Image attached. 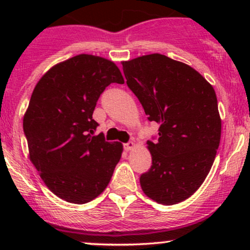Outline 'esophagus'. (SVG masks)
I'll return each instance as SVG.
<instances>
[{
	"label": "esophagus",
	"mask_w": 250,
	"mask_h": 250,
	"mask_svg": "<svg viewBox=\"0 0 250 250\" xmlns=\"http://www.w3.org/2000/svg\"><path fill=\"white\" fill-rule=\"evenodd\" d=\"M123 147H125V149L127 151L128 150H131V149L135 148V143L133 141H129L128 143H125V145H123Z\"/></svg>",
	"instance_id": "esophagus-1"
}]
</instances>
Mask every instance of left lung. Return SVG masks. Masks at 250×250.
Here are the masks:
<instances>
[{
	"mask_svg": "<svg viewBox=\"0 0 250 250\" xmlns=\"http://www.w3.org/2000/svg\"><path fill=\"white\" fill-rule=\"evenodd\" d=\"M122 65L148 120L160 125L156 141L147 142L151 167L140 185L149 199L176 205L201 187L214 163L221 139L216 94L190 65L161 54Z\"/></svg>",
	"mask_w": 250,
	"mask_h": 250,
	"instance_id": "1",
	"label": "left lung"
}]
</instances>
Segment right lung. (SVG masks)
<instances>
[{
    "label": "right lung",
    "instance_id": "obj_1",
    "mask_svg": "<svg viewBox=\"0 0 250 250\" xmlns=\"http://www.w3.org/2000/svg\"><path fill=\"white\" fill-rule=\"evenodd\" d=\"M110 83H125L115 63L80 54L50 68L31 94L23 117L29 159L49 190L67 202L99 196L121 159L122 143L94 135V109Z\"/></svg>",
    "mask_w": 250,
    "mask_h": 250
}]
</instances>
